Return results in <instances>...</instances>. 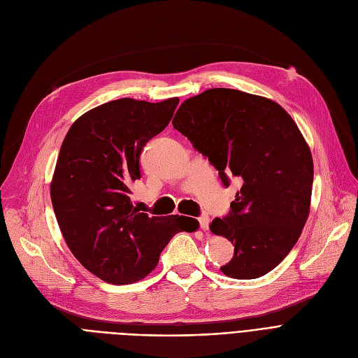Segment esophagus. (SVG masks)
<instances>
[{
    "label": "esophagus",
    "instance_id": "1",
    "mask_svg": "<svg viewBox=\"0 0 358 358\" xmlns=\"http://www.w3.org/2000/svg\"><path fill=\"white\" fill-rule=\"evenodd\" d=\"M199 223H200V228L203 231H209V223H210V219L208 215H203L199 217Z\"/></svg>",
    "mask_w": 358,
    "mask_h": 358
}]
</instances>
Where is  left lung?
Segmentation results:
<instances>
[{"instance_id":"left-lung-1","label":"left lung","mask_w":358,"mask_h":358,"mask_svg":"<svg viewBox=\"0 0 358 358\" xmlns=\"http://www.w3.org/2000/svg\"><path fill=\"white\" fill-rule=\"evenodd\" d=\"M173 126L219 171L242 181L231 212L210 223L234 243L222 273L258 278L275 268L297 242L309 216L313 161L289 113L273 100L231 88L187 99Z\"/></svg>"}]
</instances>
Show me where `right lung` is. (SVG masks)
I'll list each match as a JSON object with an SVG mask.
<instances>
[{
	"label": "right lung",
	"instance_id": "right-lung-1",
	"mask_svg": "<svg viewBox=\"0 0 358 358\" xmlns=\"http://www.w3.org/2000/svg\"><path fill=\"white\" fill-rule=\"evenodd\" d=\"M178 101H108L75 120L62 142L50 182L56 220L73 257L107 283L145 278L176 234L196 231V219L149 217L130 200L142 149Z\"/></svg>",
	"mask_w": 358,
	"mask_h": 358
}]
</instances>
